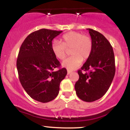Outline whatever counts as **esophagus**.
<instances>
[{
  "label": "esophagus",
  "mask_w": 130,
  "mask_h": 130,
  "mask_svg": "<svg viewBox=\"0 0 130 130\" xmlns=\"http://www.w3.org/2000/svg\"><path fill=\"white\" fill-rule=\"evenodd\" d=\"M70 73H71V71H69V70H68V71H67V74H70Z\"/></svg>",
  "instance_id": "obj_1"
}]
</instances>
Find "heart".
<instances>
[{
	"label": "heart",
	"instance_id": "b5f03b06",
	"mask_svg": "<svg viewBox=\"0 0 130 130\" xmlns=\"http://www.w3.org/2000/svg\"><path fill=\"white\" fill-rule=\"evenodd\" d=\"M52 51L55 57L60 60H63L70 51L71 57L62 63V67L69 71L76 69L83 60L90 57L93 48L92 38L89 35L81 33L70 32L64 34L60 43L54 42L51 46Z\"/></svg>",
	"mask_w": 130,
	"mask_h": 130
}]
</instances>
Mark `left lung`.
<instances>
[{
    "instance_id": "obj_1",
    "label": "left lung",
    "mask_w": 130,
    "mask_h": 130,
    "mask_svg": "<svg viewBox=\"0 0 130 130\" xmlns=\"http://www.w3.org/2000/svg\"><path fill=\"white\" fill-rule=\"evenodd\" d=\"M93 42L91 55L78 70L79 79L74 88L79 98L86 102H92L106 93L114 79V54L112 46L103 35L88 29ZM89 71L83 74L82 70Z\"/></svg>"
}]
</instances>
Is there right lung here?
Here are the masks:
<instances>
[{
    "label": "right lung",
    "mask_w": 130,
    "mask_h": 130,
    "mask_svg": "<svg viewBox=\"0 0 130 130\" xmlns=\"http://www.w3.org/2000/svg\"><path fill=\"white\" fill-rule=\"evenodd\" d=\"M62 31L42 29L31 33L19 50L16 67L27 93L35 100L47 103L56 98L60 82L67 74L52 51V41Z\"/></svg>",
    "instance_id": "obj_1"
}]
</instances>
